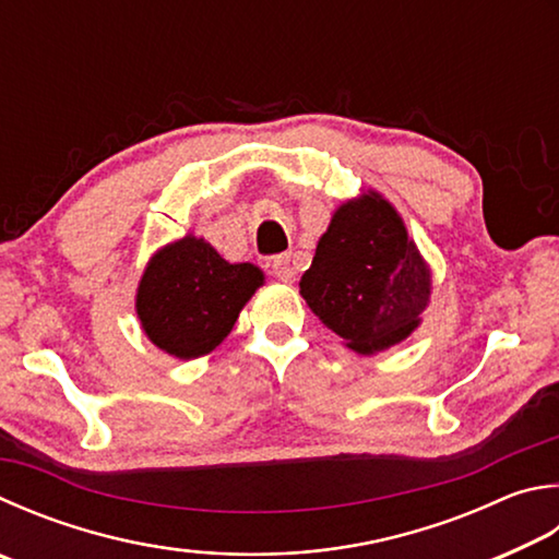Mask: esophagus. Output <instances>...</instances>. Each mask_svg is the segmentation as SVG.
Listing matches in <instances>:
<instances>
[{
	"label": "esophagus",
	"instance_id": "esophagus-1",
	"mask_svg": "<svg viewBox=\"0 0 559 559\" xmlns=\"http://www.w3.org/2000/svg\"><path fill=\"white\" fill-rule=\"evenodd\" d=\"M271 273H273V276H276L278 281H283V283H293V281H296V269H293L290 257H278V259H273V263H271Z\"/></svg>",
	"mask_w": 559,
	"mask_h": 559
}]
</instances>
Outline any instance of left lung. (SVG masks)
<instances>
[{
	"label": "left lung",
	"instance_id": "left-lung-1",
	"mask_svg": "<svg viewBox=\"0 0 559 559\" xmlns=\"http://www.w3.org/2000/svg\"><path fill=\"white\" fill-rule=\"evenodd\" d=\"M300 296L349 349L373 354L418 328L430 269L379 192L344 202L302 273Z\"/></svg>",
	"mask_w": 559,
	"mask_h": 559
}]
</instances>
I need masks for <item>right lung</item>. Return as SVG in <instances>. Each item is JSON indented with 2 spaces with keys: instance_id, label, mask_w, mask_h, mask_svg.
Instances as JSON below:
<instances>
[{
  "instance_id": "right-lung-1",
  "label": "right lung",
  "mask_w": 559,
  "mask_h": 559,
  "mask_svg": "<svg viewBox=\"0 0 559 559\" xmlns=\"http://www.w3.org/2000/svg\"><path fill=\"white\" fill-rule=\"evenodd\" d=\"M261 283L263 273L253 263H229L207 241H174L148 261L139 283L141 328L178 359L202 357L231 332Z\"/></svg>"
}]
</instances>
